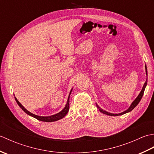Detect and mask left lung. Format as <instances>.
<instances>
[{
	"mask_svg": "<svg viewBox=\"0 0 154 154\" xmlns=\"http://www.w3.org/2000/svg\"><path fill=\"white\" fill-rule=\"evenodd\" d=\"M145 69H146V75H147V79H148V71H147V67H146V65H145ZM147 82H148V79H146V81L145 82V83L143 84V87H142V89L141 90V91H140V94H138V96L136 97V99L133 101V102L131 104H130V107L128 108V109L124 111V112H122L119 113V114L110 113V112H107V111L104 110L103 109H101V108H100L99 105H98L97 104V106L98 109H99V110H100V112H101L104 114H106V115H109V116H120V115H122V114H126V113L129 112H130V111H132L134 109V108H135L137 105H138V104L140 103V100L142 99V96H143V93H144L146 87V85H147Z\"/></svg>",
	"mask_w": 154,
	"mask_h": 154,
	"instance_id": "1",
	"label": "left lung"
}]
</instances>
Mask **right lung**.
<instances>
[{"label": "right lung", "instance_id": "1", "mask_svg": "<svg viewBox=\"0 0 154 154\" xmlns=\"http://www.w3.org/2000/svg\"><path fill=\"white\" fill-rule=\"evenodd\" d=\"M71 89L69 94V97H68V99H67V103L65 104V107L63 108V109L61 111H60V112H58L55 114H54V115H51V116H38V115H35V114L32 113L30 112H29L28 110H27L26 109H25V108L23 106L21 103L19 102V101L17 100V99L14 97V99L16 101V103L18 104V106L21 108L22 110L24 111V112L26 113L27 114H28L29 116H32L35 118V119H36L38 120H40V121H43V122H54V121H57L60 120L61 119H63L64 116H65V115L67 114L69 109V97H70V94L71 93V91H72Z\"/></svg>", "mask_w": 154, "mask_h": 154}]
</instances>
